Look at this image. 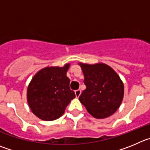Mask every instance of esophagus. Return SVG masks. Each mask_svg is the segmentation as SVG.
<instances>
[{"mask_svg": "<svg viewBox=\"0 0 150 150\" xmlns=\"http://www.w3.org/2000/svg\"><path fill=\"white\" fill-rule=\"evenodd\" d=\"M75 96H76V98H78L80 96H81V89H78V90L75 91Z\"/></svg>", "mask_w": 150, "mask_h": 150, "instance_id": "1", "label": "esophagus"}]
</instances>
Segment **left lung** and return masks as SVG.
Instances as JSON below:
<instances>
[{
	"label": "left lung",
	"mask_w": 150,
	"mask_h": 150,
	"mask_svg": "<svg viewBox=\"0 0 150 150\" xmlns=\"http://www.w3.org/2000/svg\"><path fill=\"white\" fill-rule=\"evenodd\" d=\"M86 88L79 97L88 112L98 119L110 117L119 108L124 95V83L112 67L103 63H78Z\"/></svg>",
	"instance_id": "left-lung-1"
}]
</instances>
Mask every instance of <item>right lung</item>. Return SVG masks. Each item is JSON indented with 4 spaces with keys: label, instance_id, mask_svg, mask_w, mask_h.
I'll return each mask as SVG.
<instances>
[{
    "label": "right lung",
    "instance_id": "obj_1",
    "mask_svg": "<svg viewBox=\"0 0 150 150\" xmlns=\"http://www.w3.org/2000/svg\"><path fill=\"white\" fill-rule=\"evenodd\" d=\"M70 64L64 67H47L39 70L29 83L26 92L28 105L35 115L43 121L59 118L66 107L75 98L69 88L67 72Z\"/></svg>",
    "mask_w": 150,
    "mask_h": 150
}]
</instances>
